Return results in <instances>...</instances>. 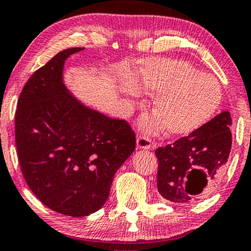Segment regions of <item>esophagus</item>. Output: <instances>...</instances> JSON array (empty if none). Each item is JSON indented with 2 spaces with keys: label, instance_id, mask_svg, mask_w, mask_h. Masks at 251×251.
Masks as SVG:
<instances>
[{
  "label": "esophagus",
  "instance_id": "obj_1",
  "mask_svg": "<svg viewBox=\"0 0 251 251\" xmlns=\"http://www.w3.org/2000/svg\"><path fill=\"white\" fill-rule=\"evenodd\" d=\"M154 147V144L146 135H139L137 139V149L139 150H151Z\"/></svg>",
  "mask_w": 251,
  "mask_h": 251
}]
</instances>
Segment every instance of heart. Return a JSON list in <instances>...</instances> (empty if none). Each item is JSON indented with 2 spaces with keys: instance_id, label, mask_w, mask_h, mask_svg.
I'll return each instance as SVG.
<instances>
[{
  "instance_id": "b5f03b06",
  "label": "heart",
  "mask_w": 251,
  "mask_h": 251,
  "mask_svg": "<svg viewBox=\"0 0 251 251\" xmlns=\"http://www.w3.org/2000/svg\"><path fill=\"white\" fill-rule=\"evenodd\" d=\"M138 85L146 92L159 93L153 111L159 118H145L143 125L155 132L164 123L172 135L189 134L214 116L222 100L219 80L179 59H151L137 75ZM124 91L129 93L131 89Z\"/></svg>"
}]
</instances>
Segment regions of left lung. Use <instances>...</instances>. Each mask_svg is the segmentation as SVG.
<instances>
[{"label":"left lung","instance_id":"1","mask_svg":"<svg viewBox=\"0 0 251 251\" xmlns=\"http://www.w3.org/2000/svg\"><path fill=\"white\" fill-rule=\"evenodd\" d=\"M230 126V113L223 111L187 137L155 150L162 198L188 203L213 191L231 150Z\"/></svg>","mask_w":251,"mask_h":251}]
</instances>
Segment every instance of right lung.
<instances>
[{
  "label": "right lung",
  "instance_id": "1",
  "mask_svg": "<svg viewBox=\"0 0 251 251\" xmlns=\"http://www.w3.org/2000/svg\"><path fill=\"white\" fill-rule=\"evenodd\" d=\"M60 51L32 74L21 92L15 139L26 185L57 213L83 217L106 202L113 176L135 149L127 122L108 118L75 98L63 81Z\"/></svg>",
  "mask_w": 251,
  "mask_h": 251
}]
</instances>
